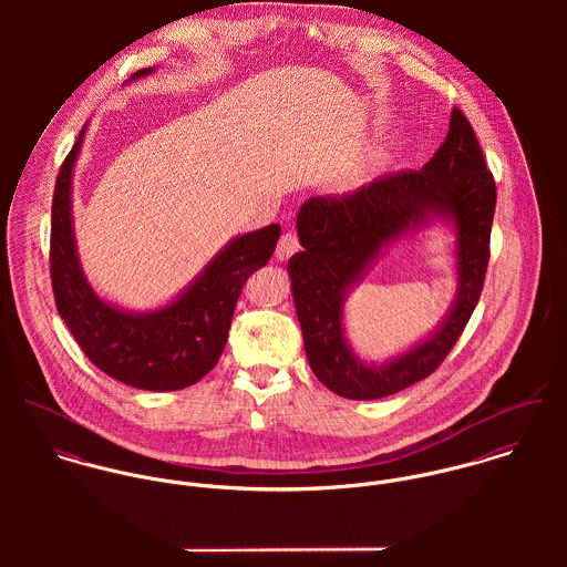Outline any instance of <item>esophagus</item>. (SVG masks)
Listing matches in <instances>:
<instances>
[{
	"mask_svg": "<svg viewBox=\"0 0 567 567\" xmlns=\"http://www.w3.org/2000/svg\"><path fill=\"white\" fill-rule=\"evenodd\" d=\"M301 248V244H299V238H297V234H292V231H288V234H284L281 236V240L277 244V250H275V257L279 259V261H284V259H288V257H292L297 250Z\"/></svg>",
	"mask_w": 567,
	"mask_h": 567,
	"instance_id": "1",
	"label": "esophagus"
}]
</instances>
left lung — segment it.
<instances>
[{
  "mask_svg": "<svg viewBox=\"0 0 567 567\" xmlns=\"http://www.w3.org/2000/svg\"><path fill=\"white\" fill-rule=\"evenodd\" d=\"M495 183L467 117L454 109L441 148L421 169L386 174L353 194L312 196L297 214L303 250L288 261L306 355L324 386L347 400H380L425 380L470 321L485 281ZM441 221L455 236L457 295L440 324L384 363L346 338L343 303L402 237Z\"/></svg>",
  "mask_w": 567,
  "mask_h": 567,
  "instance_id": "left-lung-1",
  "label": "left lung"
}]
</instances>
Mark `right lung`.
<instances>
[{
	"label": "right lung",
	"mask_w": 567,
	"mask_h": 567,
	"mask_svg": "<svg viewBox=\"0 0 567 567\" xmlns=\"http://www.w3.org/2000/svg\"><path fill=\"white\" fill-rule=\"evenodd\" d=\"M155 70H140L131 81ZM84 133L86 124L61 165L52 200L50 270L59 315L84 355L113 380L142 391H181L220 360L244 281L268 264L281 227L268 225L236 236L159 308L140 312L111 303L89 284L74 234L72 181Z\"/></svg>",
	"instance_id": "right-lung-1"
}]
</instances>
